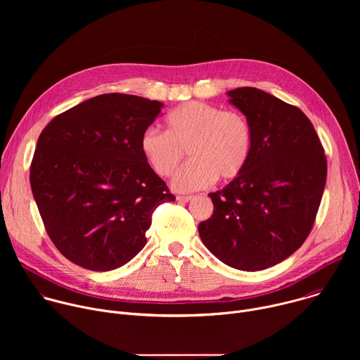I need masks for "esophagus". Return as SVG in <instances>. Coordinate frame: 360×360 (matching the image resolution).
I'll return each mask as SVG.
<instances>
[{
	"label": "esophagus",
	"instance_id": "obj_1",
	"mask_svg": "<svg viewBox=\"0 0 360 360\" xmlns=\"http://www.w3.org/2000/svg\"><path fill=\"white\" fill-rule=\"evenodd\" d=\"M176 199H178L179 202H188V200L192 199V196H189V195H179Z\"/></svg>",
	"mask_w": 360,
	"mask_h": 360
}]
</instances>
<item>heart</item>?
Segmentation results:
<instances>
[{
  "label": "heart",
  "mask_w": 360,
  "mask_h": 360,
  "mask_svg": "<svg viewBox=\"0 0 360 360\" xmlns=\"http://www.w3.org/2000/svg\"><path fill=\"white\" fill-rule=\"evenodd\" d=\"M167 132L148 128L139 138L142 157L152 171L171 178L186 152L189 162L175 178L178 191L210 186L218 178L231 181L248 165L252 152V128L238 111L191 101L174 108L165 118Z\"/></svg>",
  "instance_id": "1"
}]
</instances>
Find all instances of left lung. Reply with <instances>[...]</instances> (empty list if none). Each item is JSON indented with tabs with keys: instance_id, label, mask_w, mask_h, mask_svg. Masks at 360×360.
I'll return each instance as SVG.
<instances>
[{
	"instance_id": "obj_1",
	"label": "left lung",
	"mask_w": 360,
	"mask_h": 360,
	"mask_svg": "<svg viewBox=\"0 0 360 360\" xmlns=\"http://www.w3.org/2000/svg\"><path fill=\"white\" fill-rule=\"evenodd\" d=\"M228 95L252 128V152L239 176L210 193L214 214L198 231L221 262L262 271L286 259L309 236L328 162L312 122L297 107L252 86Z\"/></svg>"
}]
</instances>
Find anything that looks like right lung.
<instances>
[{
    "label": "right lung",
    "instance_id": "obj_1",
    "mask_svg": "<svg viewBox=\"0 0 360 360\" xmlns=\"http://www.w3.org/2000/svg\"><path fill=\"white\" fill-rule=\"evenodd\" d=\"M162 105L102 94L42 129L31 189L49 239L75 265L96 272L125 265L145 246L153 211L175 200L139 149Z\"/></svg>",
    "mask_w": 360,
    "mask_h": 360
}]
</instances>
